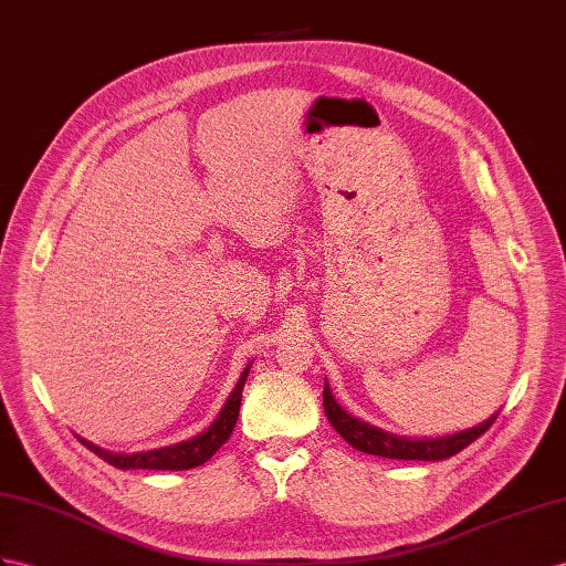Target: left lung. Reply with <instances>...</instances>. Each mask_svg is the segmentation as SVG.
Listing matches in <instances>:
<instances>
[{
    "label": "left lung",
    "mask_w": 566,
    "mask_h": 566,
    "mask_svg": "<svg viewBox=\"0 0 566 566\" xmlns=\"http://www.w3.org/2000/svg\"><path fill=\"white\" fill-rule=\"evenodd\" d=\"M323 403H325V413L329 418L332 428H335L352 447L360 449V452L366 454H378L385 459H399V461H444L449 457L459 454L461 449H467L471 442L481 438V434L495 423L497 418L492 416L490 421L475 426L471 430L449 434V438L409 440V438H395V434H387L368 423H360L358 418H352L335 401V397H332L327 382L323 392Z\"/></svg>",
    "instance_id": "1"
}]
</instances>
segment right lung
<instances>
[{
    "label": "right lung",
    "instance_id": "add662e5",
    "mask_svg": "<svg viewBox=\"0 0 566 566\" xmlns=\"http://www.w3.org/2000/svg\"><path fill=\"white\" fill-rule=\"evenodd\" d=\"M249 370L251 368H245L241 373L234 392L229 395L224 409L220 411V416H217V421L193 440H186V442L171 444L165 449H153V452H140V454H109V452H105V449H99L91 442H85V440H81V442L88 447L91 452H95L99 459H105L107 463H112L114 469H122V471H128V469H150V471L196 469V467H200V463L212 459V454L229 440L231 430H234V426L239 421L241 392H243L245 378H249Z\"/></svg>",
    "mask_w": 566,
    "mask_h": 566
}]
</instances>
